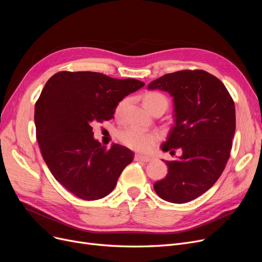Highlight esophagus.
I'll return each mask as SVG.
<instances>
[{
    "label": "esophagus",
    "mask_w": 262,
    "mask_h": 262,
    "mask_svg": "<svg viewBox=\"0 0 262 262\" xmlns=\"http://www.w3.org/2000/svg\"><path fill=\"white\" fill-rule=\"evenodd\" d=\"M135 160H136V161L148 162V161L152 160V157H149V156H144V155H141V154H136V155H135Z\"/></svg>",
    "instance_id": "1"
}]
</instances>
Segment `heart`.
<instances>
[{
    "label": "heart",
    "instance_id": "heart-1",
    "mask_svg": "<svg viewBox=\"0 0 262 262\" xmlns=\"http://www.w3.org/2000/svg\"><path fill=\"white\" fill-rule=\"evenodd\" d=\"M161 102L169 104L166 96L157 92H148L143 96V103L147 110ZM124 105H125V101L119 103L116 109L117 114L121 113ZM118 138L124 145H126L133 149L140 150V152H149L157 143L159 137L156 133H148L130 126L121 129L118 133Z\"/></svg>",
    "mask_w": 262,
    "mask_h": 262
}]
</instances>
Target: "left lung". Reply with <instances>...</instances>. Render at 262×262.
Returning <instances> with one entry per match:
<instances>
[{
    "label": "left lung",
    "instance_id": "8db88e82",
    "mask_svg": "<svg viewBox=\"0 0 262 262\" xmlns=\"http://www.w3.org/2000/svg\"><path fill=\"white\" fill-rule=\"evenodd\" d=\"M147 89L173 98L175 123L161 149L171 154L182 149V156L164 161L168 174L154 190L170 203L190 202L210 189L225 169L236 130L235 104L223 82L203 70L164 74Z\"/></svg>",
    "mask_w": 262,
    "mask_h": 262
}]
</instances>
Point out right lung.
<instances>
[{"label": "right lung", "instance_id": "obj_1", "mask_svg": "<svg viewBox=\"0 0 262 262\" xmlns=\"http://www.w3.org/2000/svg\"><path fill=\"white\" fill-rule=\"evenodd\" d=\"M138 79H118L98 72H58L45 85L35 105L41 154L68 191L85 201L108 195L134 153L94 139L92 124L112 119L119 102L139 90Z\"/></svg>", "mask_w": 262, "mask_h": 262}]
</instances>
